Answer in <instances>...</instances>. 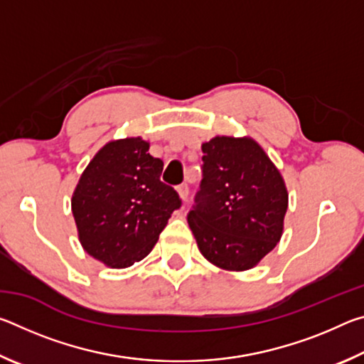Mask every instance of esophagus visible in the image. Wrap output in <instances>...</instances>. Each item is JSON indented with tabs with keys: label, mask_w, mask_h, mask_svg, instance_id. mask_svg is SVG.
<instances>
[{
	"label": "esophagus",
	"mask_w": 364,
	"mask_h": 364,
	"mask_svg": "<svg viewBox=\"0 0 364 364\" xmlns=\"http://www.w3.org/2000/svg\"><path fill=\"white\" fill-rule=\"evenodd\" d=\"M176 191H178V194H180V199H181L183 202H186L188 197H189V188H188V184H181V186L176 188Z\"/></svg>",
	"instance_id": "esophagus-1"
}]
</instances>
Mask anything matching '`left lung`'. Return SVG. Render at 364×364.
I'll return each instance as SVG.
<instances>
[{"label": "left lung", "instance_id": "obj_1", "mask_svg": "<svg viewBox=\"0 0 364 364\" xmlns=\"http://www.w3.org/2000/svg\"><path fill=\"white\" fill-rule=\"evenodd\" d=\"M200 147L204 178L188 215L189 228L200 254L215 267L247 271L284 231V178L250 136H215Z\"/></svg>", "mask_w": 364, "mask_h": 364}]
</instances>
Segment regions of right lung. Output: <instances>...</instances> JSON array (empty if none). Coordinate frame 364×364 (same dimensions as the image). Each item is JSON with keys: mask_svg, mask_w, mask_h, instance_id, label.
<instances>
[{"mask_svg": "<svg viewBox=\"0 0 364 364\" xmlns=\"http://www.w3.org/2000/svg\"><path fill=\"white\" fill-rule=\"evenodd\" d=\"M162 170L164 162L141 136L112 139L95 154L72 194L86 254L117 269L149 255L181 205L176 191L160 181Z\"/></svg>", "mask_w": 364, "mask_h": 364, "instance_id": "1", "label": "right lung"}]
</instances>
